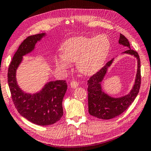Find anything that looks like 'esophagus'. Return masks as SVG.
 I'll list each match as a JSON object with an SVG mask.
<instances>
[{
	"label": "esophagus",
	"mask_w": 151,
	"mask_h": 151,
	"mask_svg": "<svg viewBox=\"0 0 151 151\" xmlns=\"http://www.w3.org/2000/svg\"><path fill=\"white\" fill-rule=\"evenodd\" d=\"M70 85L71 87L76 88V87H77L78 86V83H77V81H72V82H70Z\"/></svg>",
	"instance_id": "34e87169"
}]
</instances>
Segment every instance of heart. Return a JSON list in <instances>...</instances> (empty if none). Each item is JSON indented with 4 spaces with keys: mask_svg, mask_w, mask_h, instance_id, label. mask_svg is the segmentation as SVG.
<instances>
[{
    "mask_svg": "<svg viewBox=\"0 0 151 151\" xmlns=\"http://www.w3.org/2000/svg\"><path fill=\"white\" fill-rule=\"evenodd\" d=\"M109 49L110 42L106 35L71 37L62 45L63 56L56 58V64L60 69L65 70L70 66L69 61H76L78 70L91 75L101 68Z\"/></svg>",
    "mask_w": 151,
    "mask_h": 151,
    "instance_id": "heart-1",
    "label": "heart"
}]
</instances>
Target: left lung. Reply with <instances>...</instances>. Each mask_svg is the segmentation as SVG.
I'll return each mask as SVG.
<instances>
[{
  "label": "left lung",
  "instance_id": "8db88e82",
  "mask_svg": "<svg viewBox=\"0 0 151 151\" xmlns=\"http://www.w3.org/2000/svg\"><path fill=\"white\" fill-rule=\"evenodd\" d=\"M119 44L128 48L123 53L133 55L137 58L138 68L135 83L130 93L122 97H111L103 91L101 83L107 73V68L112 64L114 59L107 62L103 68L91 76L87 81L88 113L99 119H109L119 116L134 101L139 92L141 75L140 60L138 52L130 48L128 39L121 33L119 35Z\"/></svg>",
  "mask_w": 151,
  "mask_h": 151
}]
</instances>
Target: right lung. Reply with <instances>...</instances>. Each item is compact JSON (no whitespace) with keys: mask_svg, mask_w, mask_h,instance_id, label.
Segmentation results:
<instances>
[{"mask_svg":"<svg viewBox=\"0 0 151 151\" xmlns=\"http://www.w3.org/2000/svg\"><path fill=\"white\" fill-rule=\"evenodd\" d=\"M45 34L28 36L14 54L8 69V84L13 104L19 113L31 122L40 126L51 125L63 116V100L67 89L65 81H50L35 94L24 93L17 85L16 70L23 56L34 49L35 45Z\"/></svg>","mask_w":151,"mask_h":151,"instance_id":"1","label":"right lung"}]
</instances>
